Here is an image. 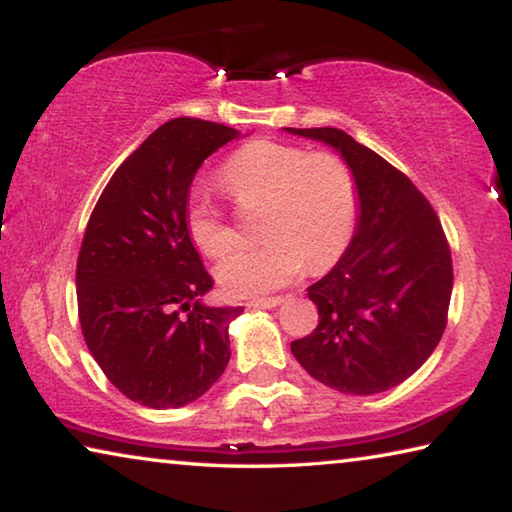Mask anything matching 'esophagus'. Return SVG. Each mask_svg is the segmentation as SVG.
<instances>
[{
    "mask_svg": "<svg viewBox=\"0 0 512 512\" xmlns=\"http://www.w3.org/2000/svg\"><path fill=\"white\" fill-rule=\"evenodd\" d=\"M277 305H282V298H255L246 302L248 309H273Z\"/></svg>",
    "mask_w": 512,
    "mask_h": 512,
    "instance_id": "1",
    "label": "esophagus"
}]
</instances>
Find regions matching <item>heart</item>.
Returning a JSON list of instances; mask_svg holds the SVG:
<instances>
[{
	"mask_svg": "<svg viewBox=\"0 0 512 512\" xmlns=\"http://www.w3.org/2000/svg\"><path fill=\"white\" fill-rule=\"evenodd\" d=\"M221 185L241 210H259V246L230 255L216 268L225 293L259 296L287 287L307 262L325 271L350 244L357 221V185L341 158L300 146L257 140L232 155ZM187 230L207 257L221 259L237 244L235 228L207 198H192Z\"/></svg>",
	"mask_w": 512,
	"mask_h": 512,
	"instance_id": "obj_1",
	"label": "heart"
}]
</instances>
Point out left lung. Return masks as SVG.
<instances>
[{"mask_svg":"<svg viewBox=\"0 0 512 512\" xmlns=\"http://www.w3.org/2000/svg\"><path fill=\"white\" fill-rule=\"evenodd\" d=\"M341 153L359 194L352 241L307 289L318 327L291 343L320 384L350 395L388 391L436 350L454 273L436 212L400 169L339 128H284Z\"/></svg>","mask_w":512,"mask_h":512,"instance_id":"1","label":"left lung"}]
</instances>
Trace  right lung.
Instances as JSON below:
<instances>
[{"mask_svg":"<svg viewBox=\"0 0 512 512\" xmlns=\"http://www.w3.org/2000/svg\"><path fill=\"white\" fill-rule=\"evenodd\" d=\"M241 137L178 117L128 155L99 196L76 264L83 339L110 384L151 409L201 397L230 361L228 325L241 307L201 302L214 280L189 237L196 171Z\"/></svg>","mask_w":512,"mask_h":512,"instance_id":"add662e5","label":"right lung"}]
</instances>
